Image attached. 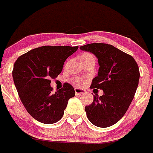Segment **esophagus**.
<instances>
[{
	"mask_svg": "<svg viewBox=\"0 0 153 153\" xmlns=\"http://www.w3.org/2000/svg\"><path fill=\"white\" fill-rule=\"evenodd\" d=\"M74 90H75V94H76V95H81V94H85V93L86 92L85 90L81 89V88H76Z\"/></svg>",
	"mask_w": 153,
	"mask_h": 153,
	"instance_id": "1",
	"label": "esophagus"
}]
</instances>
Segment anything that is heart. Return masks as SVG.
<instances>
[{
	"label": "heart",
	"instance_id": "b5f03b06",
	"mask_svg": "<svg viewBox=\"0 0 153 153\" xmlns=\"http://www.w3.org/2000/svg\"><path fill=\"white\" fill-rule=\"evenodd\" d=\"M88 55H91V53H84V54H82V56H88ZM75 83H76V85H82V80L80 79H76L74 80Z\"/></svg>",
	"mask_w": 153,
	"mask_h": 153
}]
</instances>
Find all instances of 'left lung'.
I'll use <instances>...</instances> for the list:
<instances>
[{"instance_id":"8db88e82","label":"left lung","mask_w":153,"mask_h":153,"mask_svg":"<svg viewBox=\"0 0 153 153\" xmlns=\"http://www.w3.org/2000/svg\"><path fill=\"white\" fill-rule=\"evenodd\" d=\"M80 49L98 59V75L91 88L104 92L94 96L92 104L85 106L87 117L97 127H110L123 117L133 100L140 77L138 64L132 56L106 43L87 44Z\"/></svg>"}]
</instances>
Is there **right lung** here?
<instances>
[{"label": "right lung", "mask_w": 153, "mask_h": 153, "mask_svg": "<svg viewBox=\"0 0 153 153\" xmlns=\"http://www.w3.org/2000/svg\"><path fill=\"white\" fill-rule=\"evenodd\" d=\"M78 46L39 47L19 56L12 76L19 97L28 113L43 124H53L63 116L69 99L75 96L73 86L52 93L51 79L61 73L64 62Z\"/></svg>", "instance_id": "1"}]
</instances>
